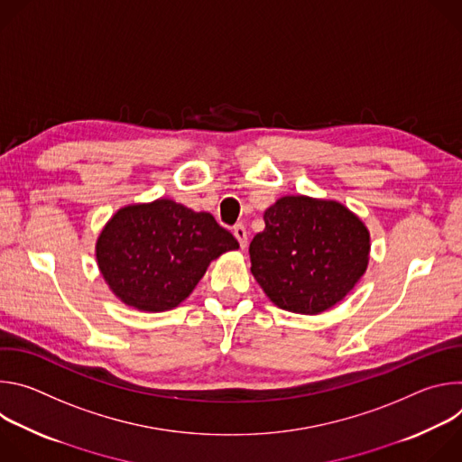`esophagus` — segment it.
Here are the masks:
<instances>
[{
  "mask_svg": "<svg viewBox=\"0 0 462 462\" xmlns=\"http://www.w3.org/2000/svg\"><path fill=\"white\" fill-rule=\"evenodd\" d=\"M234 236H236V239L239 241V245H241V248H245L246 246V243H248V237H246V228H245V225H236L234 226Z\"/></svg>",
  "mask_w": 462,
  "mask_h": 462,
  "instance_id": "1",
  "label": "esophagus"
}]
</instances>
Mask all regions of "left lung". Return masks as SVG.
<instances>
[{
    "instance_id": "left-lung-1",
    "label": "left lung",
    "mask_w": 462,
    "mask_h": 462,
    "mask_svg": "<svg viewBox=\"0 0 462 462\" xmlns=\"http://www.w3.org/2000/svg\"><path fill=\"white\" fill-rule=\"evenodd\" d=\"M250 243L255 282L280 307L300 314L331 309L364 276L369 232L337 201L282 197Z\"/></svg>"
}]
</instances>
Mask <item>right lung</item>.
I'll use <instances>...</instances> for the list:
<instances>
[{
    "label": "right lung",
    "instance_id": "right-lung-1",
    "mask_svg": "<svg viewBox=\"0 0 462 462\" xmlns=\"http://www.w3.org/2000/svg\"><path fill=\"white\" fill-rule=\"evenodd\" d=\"M239 248L208 212L171 199L120 208L97 243L98 269L111 291L141 310H170L205 276L210 261Z\"/></svg>",
    "mask_w": 462,
    "mask_h": 462
}]
</instances>
